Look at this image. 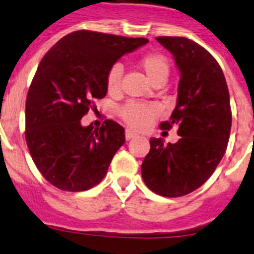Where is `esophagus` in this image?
<instances>
[{"instance_id": "esophagus-1", "label": "esophagus", "mask_w": 254, "mask_h": 254, "mask_svg": "<svg viewBox=\"0 0 254 254\" xmlns=\"http://www.w3.org/2000/svg\"><path fill=\"white\" fill-rule=\"evenodd\" d=\"M133 137H136V133L131 129H126V140H132Z\"/></svg>"}]
</instances>
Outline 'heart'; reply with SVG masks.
Listing matches in <instances>:
<instances>
[{
	"label": "heart",
	"mask_w": 254,
	"mask_h": 254,
	"mask_svg": "<svg viewBox=\"0 0 254 254\" xmlns=\"http://www.w3.org/2000/svg\"><path fill=\"white\" fill-rule=\"evenodd\" d=\"M138 64L146 73L147 77L155 84L159 80H165L169 75V61L161 53L150 52L145 53L138 58ZM123 68L122 64H114L109 67L107 72V89L109 93H117L121 89ZM159 108L155 104H145L140 102H128L121 108L120 114L122 120L133 128L142 129L146 128L155 117L158 116Z\"/></svg>",
	"instance_id": "1"
}]
</instances>
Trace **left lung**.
<instances>
[{
  "mask_svg": "<svg viewBox=\"0 0 254 254\" xmlns=\"http://www.w3.org/2000/svg\"><path fill=\"white\" fill-rule=\"evenodd\" d=\"M156 40L181 72L177 105L160 128L177 126L181 138L168 145L151 138L141 173L152 192L181 197L201 187L223 159L232 128L230 98L223 69L203 47L183 37Z\"/></svg>",
  "mask_w": 254,
  "mask_h": 254,
  "instance_id": "8db88e82",
  "label": "left lung"
}]
</instances>
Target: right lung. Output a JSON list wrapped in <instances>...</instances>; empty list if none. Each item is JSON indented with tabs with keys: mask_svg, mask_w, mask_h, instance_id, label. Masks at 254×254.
<instances>
[{
	"mask_svg": "<svg viewBox=\"0 0 254 254\" xmlns=\"http://www.w3.org/2000/svg\"><path fill=\"white\" fill-rule=\"evenodd\" d=\"M147 42L77 30L42 58L26 96L25 138L35 165L51 185L81 192L104 178L125 143V128L112 120L98 128L84 127L81 118L95 108L94 100L107 95L109 67Z\"/></svg>",
	"mask_w": 254,
	"mask_h": 254,
	"instance_id": "right-lung-1",
	"label": "right lung"
}]
</instances>
